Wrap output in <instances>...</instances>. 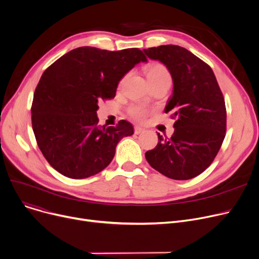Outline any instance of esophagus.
<instances>
[{
    "instance_id": "esophagus-1",
    "label": "esophagus",
    "mask_w": 259,
    "mask_h": 259,
    "mask_svg": "<svg viewBox=\"0 0 259 259\" xmlns=\"http://www.w3.org/2000/svg\"><path fill=\"white\" fill-rule=\"evenodd\" d=\"M143 132H145V129H144V128H142V127H140V126H135V127H134V133H135V134H141V133H143Z\"/></svg>"
}]
</instances>
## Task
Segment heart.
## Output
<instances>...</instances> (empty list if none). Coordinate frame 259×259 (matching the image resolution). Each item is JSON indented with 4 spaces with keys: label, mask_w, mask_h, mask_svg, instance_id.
<instances>
[{
    "label": "heart",
    "mask_w": 259,
    "mask_h": 259,
    "mask_svg": "<svg viewBox=\"0 0 259 259\" xmlns=\"http://www.w3.org/2000/svg\"><path fill=\"white\" fill-rule=\"evenodd\" d=\"M145 73L149 84L151 86L157 83H160L162 80L171 79V75L167 67L158 62L150 63L145 67ZM148 109L143 106H133L129 109V114L131 117L137 120H143L148 115Z\"/></svg>",
    "instance_id": "b5f03b06"
}]
</instances>
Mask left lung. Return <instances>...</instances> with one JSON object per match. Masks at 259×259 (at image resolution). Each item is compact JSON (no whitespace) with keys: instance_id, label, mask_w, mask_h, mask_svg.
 Returning <instances> with one entry per match:
<instances>
[{"instance_id":"1","label":"left lung","mask_w":259,"mask_h":259,"mask_svg":"<svg viewBox=\"0 0 259 259\" xmlns=\"http://www.w3.org/2000/svg\"><path fill=\"white\" fill-rule=\"evenodd\" d=\"M164 64L173 79V93L165 112L175 118L170 139L158 143L145 156L153 169L172 180H191L205 171L226 137L224 95L211 67L192 52L176 45L144 49Z\"/></svg>"}]
</instances>
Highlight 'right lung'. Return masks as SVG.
<instances>
[{"mask_svg": "<svg viewBox=\"0 0 259 259\" xmlns=\"http://www.w3.org/2000/svg\"><path fill=\"white\" fill-rule=\"evenodd\" d=\"M147 62L139 48L119 51L78 47L50 65L35 88L32 129L52 168L69 179H86L104 170L118 142L133 134L121 119L115 127L98 125L99 101L113 99L119 80Z\"/></svg>", "mask_w": 259, "mask_h": 259, "instance_id": "add662e5", "label": "right lung"}]
</instances>
